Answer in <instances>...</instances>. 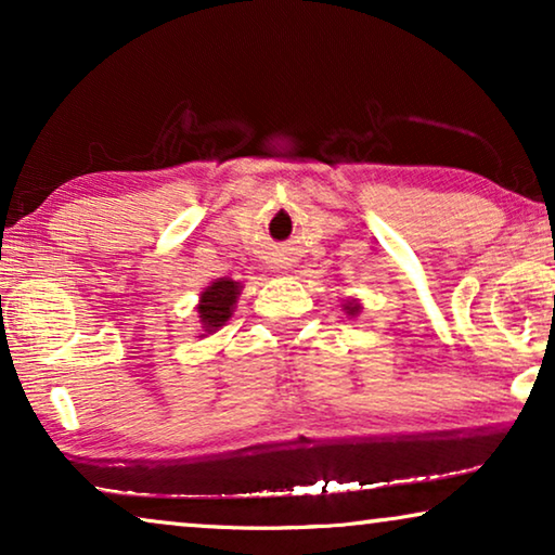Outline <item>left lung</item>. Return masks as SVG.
I'll return each mask as SVG.
<instances>
[{"instance_id": "1", "label": "left lung", "mask_w": 555, "mask_h": 555, "mask_svg": "<svg viewBox=\"0 0 555 555\" xmlns=\"http://www.w3.org/2000/svg\"><path fill=\"white\" fill-rule=\"evenodd\" d=\"M344 310H346L348 315H359V313H361L359 300H346V302H344Z\"/></svg>"}]
</instances>
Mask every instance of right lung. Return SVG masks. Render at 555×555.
Here are the masks:
<instances>
[{
	"label": "right lung",
	"instance_id": "add662e5",
	"mask_svg": "<svg viewBox=\"0 0 555 555\" xmlns=\"http://www.w3.org/2000/svg\"><path fill=\"white\" fill-rule=\"evenodd\" d=\"M240 287L242 285L237 280H230V278H219L211 285L204 287V293L199 295V306H196V313H199V321L204 328L202 336L219 331L227 321H230L234 302H237Z\"/></svg>",
	"mask_w": 555,
	"mask_h": 555
}]
</instances>
